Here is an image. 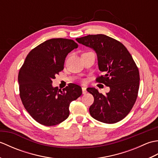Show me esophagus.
Wrapping results in <instances>:
<instances>
[{
    "instance_id": "obj_1",
    "label": "esophagus",
    "mask_w": 158,
    "mask_h": 158,
    "mask_svg": "<svg viewBox=\"0 0 158 158\" xmlns=\"http://www.w3.org/2000/svg\"><path fill=\"white\" fill-rule=\"evenodd\" d=\"M82 93H83V94H85L87 93V90H86L85 87H83L82 88Z\"/></svg>"
}]
</instances>
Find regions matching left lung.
<instances>
[{
  "instance_id": "1",
  "label": "left lung",
  "mask_w": 158,
  "mask_h": 158,
  "mask_svg": "<svg viewBox=\"0 0 158 158\" xmlns=\"http://www.w3.org/2000/svg\"><path fill=\"white\" fill-rule=\"evenodd\" d=\"M76 41L96 52L99 70L105 73L97 77L96 81L110 88L105 95L94 88L87 89L94 98L90 115L105 123L119 122L130 113L138 96V67L126 47L108 36L89 35Z\"/></svg>"
}]
</instances>
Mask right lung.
Instances as JSON below:
<instances>
[{
	"label": "right lung",
	"mask_w": 158,
	"mask_h": 158,
	"mask_svg": "<svg viewBox=\"0 0 158 158\" xmlns=\"http://www.w3.org/2000/svg\"><path fill=\"white\" fill-rule=\"evenodd\" d=\"M78 48L73 40L52 39L32 49L19 70L18 83L22 104L31 116L46 126L59 124L69 116V106L82 89L69 83L62 90L52 80L64 69L68 53Z\"/></svg>",
	"instance_id": "obj_1"
}]
</instances>
